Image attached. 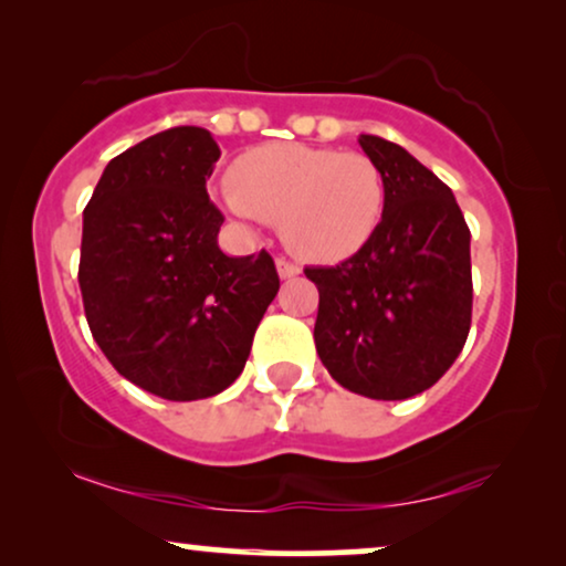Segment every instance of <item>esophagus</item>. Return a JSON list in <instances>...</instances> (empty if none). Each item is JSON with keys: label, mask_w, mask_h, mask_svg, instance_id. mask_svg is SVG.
Instances as JSON below:
<instances>
[{"label": "esophagus", "mask_w": 566, "mask_h": 566, "mask_svg": "<svg viewBox=\"0 0 566 566\" xmlns=\"http://www.w3.org/2000/svg\"><path fill=\"white\" fill-rule=\"evenodd\" d=\"M275 265H277V275H281L283 281H289V277H296L301 273V268L296 265V262H291L285 258H277Z\"/></svg>", "instance_id": "1"}]
</instances>
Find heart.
<instances>
[{
  "label": "heart",
  "mask_w": 566,
  "mask_h": 566,
  "mask_svg": "<svg viewBox=\"0 0 566 566\" xmlns=\"http://www.w3.org/2000/svg\"><path fill=\"white\" fill-rule=\"evenodd\" d=\"M223 198L242 219L283 223L285 242L301 258L335 262L374 237L386 185L366 154L270 144L237 161Z\"/></svg>",
  "instance_id": "1"
}]
</instances>
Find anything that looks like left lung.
<instances>
[{"label":"left lung","mask_w":566,"mask_h":566,"mask_svg":"<svg viewBox=\"0 0 566 566\" xmlns=\"http://www.w3.org/2000/svg\"><path fill=\"white\" fill-rule=\"evenodd\" d=\"M381 169L384 219L353 258L306 268L319 289L316 353L339 386L409 399L453 366L471 327V231L451 188L399 144L363 134Z\"/></svg>","instance_id":"obj_1"}]
</instances>
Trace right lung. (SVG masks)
I'll list each match as a JSON object with an SVG mask.
<instances>
[{
	"label": "right lung",
	"instance_id": "1",
	"mask_svg": "<svg viewBox=\"0 0 566 566\" xmlns=\"http://www.w3.org/2000/svg\"><path fill=\"white\" fill-rule=\"evenodd\" d=\"M221 149L177 126L107 161L82 227L80 289L92 337L123 378L169 401L213 397L250 358L281 289L262 250H219L206 180Z\"/></svg>",
	"mask_w": 566,
	"mask_h": 566
}]
</instances>
